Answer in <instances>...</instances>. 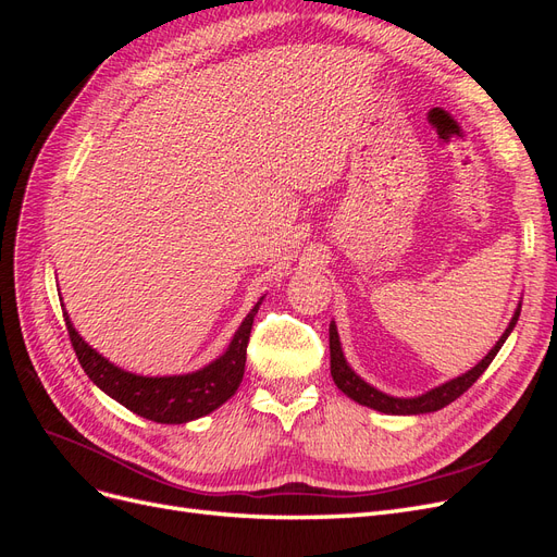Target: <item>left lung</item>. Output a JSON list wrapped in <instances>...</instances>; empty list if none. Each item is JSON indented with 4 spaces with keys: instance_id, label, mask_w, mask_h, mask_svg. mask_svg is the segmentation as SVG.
Wrapping results in <instances>:
<instances>
[{
    "instance_id": "obj_1",
    "label": "left lung",
    "mask_w": 557,
    "mask_h": 557,
    "mask_svg": "<svg viewBox=\"0 0 557 557\" xmlns=\"http://www.w3.org/2000/svg\"><path fill=\"white\" fill-rule=\"evenodd\" d=\"M518 315H520V305L513 311V318L509 327L504 330V334L499 336V342L491 348V352L476 364L471 367L469 372H465L462 376L446 381L442 385L432 387V391L418 395V397H393V395H385L381 391H376L374 385H369L367 381H362L352 369L348 367L346 358H344V350H342V342H339V332H336L334 320L330 323V372L332 379L336 383V387L344 395H348L352 401L362 404V407L369 409H376L381 413H391V416H418V413H432V411H440L444 407H448L450 401L458 399L462 393H467L471 385L476 383V379L485 372L491 362L495 360V356L499 352L502 344L507 342V336L511 334V330L518 323Z\"/></svg>"
}]
</instances>
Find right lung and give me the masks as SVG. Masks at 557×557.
Wrapping results in <instances>:
<instances>
[{
	"mask_svg": "<svg viewBox=\"0 0 557 557\" xmlns=\"http://www.w3.org/2000/svg\"><path fill=\"white\" fill-rule=\"evenodd\" d=\"M262 299L264 297H260L258 305L244 318V323L234 332L232 342L221 358L197 369L193 374L178 376H139L125 372V369L115 367L113 362L99 356L92 346L83 342V336L74 330V323L66 315V311L64 323L83 372L90 376L99 391H104L111 399L123 404L125 409L146 420H153V423L181 425L215 411L237 393L244 379L246 346L252 330V318H256Z\"/></svg>",
	"mask_w": 557,
	"mask_h": 557,
	"instance_id": "1",
	"label": "right lung"
}]
</instances>
